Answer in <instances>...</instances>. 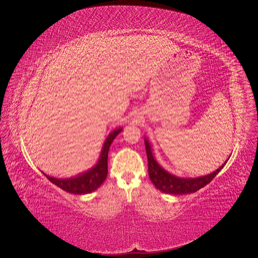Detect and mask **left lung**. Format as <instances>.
<instances>
[{"label": "left lung", "instance_id": "obj_1", "mask_svg": "<svg viewBox=\"0 0 258 258\" xmlns=\"http://www.w3.org/2000/svg\"><path fill=\"white\" fill-rule=\"evenodd\" d=\"M145 146L148 156V164H149V176L153 184L157 189L162 191L163 193L167 194H173V195H182V194H190L197 192L201 188L205 187L207 184H209L213 178L223 169L225 164L227 163L228 159L225 161V163L216 171L213 173L198 177V178H180L177 177L168 171H166L164 168L160 166V164L156 161L153 149L151 146V143L148 141V139H145Z\"/></svg>", "mask_w": 258, "mask_h": 258}]
</instances>
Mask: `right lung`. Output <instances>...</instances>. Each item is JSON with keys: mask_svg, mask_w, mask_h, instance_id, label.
I'll return each instance as SVG.
<instances>
[{"mask_svg": "<svg viewBox=\"0 0 258 258\" xmlns=\"http://www.w3.org/2000/svg\"><path fill=\"white\" fill-rule=\"evenodd\" d=\"M121 131L122 128L118 127L108 135V137L106 138L102 146V150L96 165L91 169L87 170L86 172L81 173L76 177L69 178V179H57V178L50 177L46 174L44 175L51 183H53L57 187L71 194L82 195V194H88L95 191L106 179L108 150L112 141Z\"/></svg>", "mask_w": 258, "mask_h": 258, "instance_id": "1", "label": "right lung"}]
</instances>
